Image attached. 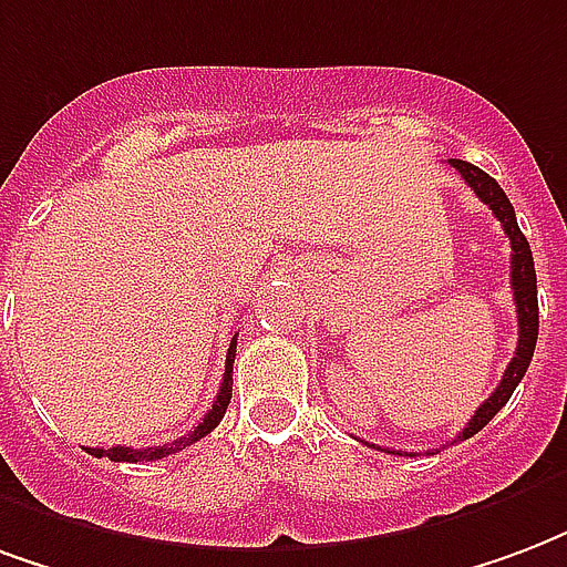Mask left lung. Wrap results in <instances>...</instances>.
Segmentation results:
<instances>
[{"label": "left lung", "mask_w": 567, "mask_h": 567, "mask_svg": "<svg viewBox=\"0 0 567 567\" xmlns=\"http://www.w3.org/2000/svg\"><path fill=\"white\" fill-rule=\"evenodd\" d=\"M447 165L454 167L456 174L468 183V188L475 192L477 198L493 209V216L502 221L507 240H511V251H514V255H511V288H514L519 327L517 351H514V358L507 363L505 375L498 381V388L493 390V396L484 400V405L472 414V421L465 423L463 433L456 435V442H463V439H472L475 433H481L486 423L496 417L498 409L511 400V393L517 390V384L523 381V375H526V369H529L532 354H535V342H538V279H535V261H532L529 240L523 237V230H519L517 225V216H514V207H511V200H507V195L502 192V186H498L489 174H484L481 167L468 165L463 158H447ZM372 447H375V444H372ZM384 451H388V454H400V451H390V447H384Z\"/></svg>", "instance_id": "obj_1"}]
</instances>
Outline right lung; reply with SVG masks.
Instances as JSON below:
<instances>
[{"instance_id": "obj_1", "label": "right lung", "mask_w": 567, "mask_h": 567, "mask_svg": "<svg viewBox=\"0 0 567 567\" xmlns=\"http://www.w3.org/2000/svg\"><path fill=\"white\" fill-rule=\"evenodd\" d=\"M234 351H237V337L230 339V348H228V358H225V375H221V388H219V396L213 402V409L204 414V421L192 430L188 435L177 439V442L171 444H158V447H111V451H102V447H86V454L92 456H107L113 463H141V460H162L167 454H177L183 447H188L192 442H198L204 439L207 433H213L219 421L225 417V409H228L230 402V388H234V379H230V372H234Z\"/></svg>"}]
</instances>
